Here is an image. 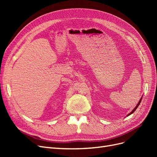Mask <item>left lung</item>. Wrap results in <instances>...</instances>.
I'll use <instances>...</instances> for the list:
<instances>
[{"mask_svg":"<svg viewBox=\"0 0 157 157\" xmlns=\"http://www.w3.org/2000/svg\"><path fill=\"white\" fill-rule=\"evenodd\" d=\"M142 98H143V96H142V97H141V98L140 99V100L139 101L138 103H137V105L136 106V107H135V108H134V109H133V110H132V111H131V112H130V113L129 114H128V115H127V117H128V116H129V115H132V114L133 113H134V111H135L136 110V109H137V107H138V106L140 105V103H141V99H142Z\"/></svg>","mask_w":157,"mask_h":157,"instance_id":"obj_1","label":"left lung"}]
</instances>
